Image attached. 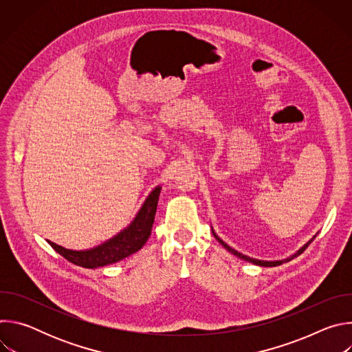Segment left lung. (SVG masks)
Here are the masks:
<instances>
[{"label":"left lung","mask_w":352,"mask_h":352,"mask_svg":"<svg viewBox=\"0 0 352 352\" xmlns=\"http://www.w3.org/2000/svg\"><path fill=\"white\" fill-rule=\"evenodd\" d=\"M213 234H214V231H213ZM214 236H216V239L228 250V252H231L232 255H235V256H238V258H241V259H243V261H246V262H250V263H254V265H258V266H265V267H273V266H278V265H281V263H284V262H288V261H291L292 258H295V256H298V255H300L304 252V250L308 248V245L309 243H307L305 246H302L300 248L298 252L294 255V256H291V258H288V259H285V261H276V262H266V261H258V259H254V258H249V256H246V255H242V254H239L238 250H235V249H232L230 245H227L223 239H220L216 234H214Z\"/></svg>","instance_id":"8db88e82"}]
</instances>
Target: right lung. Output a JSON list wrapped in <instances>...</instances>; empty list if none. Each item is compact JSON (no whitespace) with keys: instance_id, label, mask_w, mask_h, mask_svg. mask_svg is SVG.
I'll return each mask as SVG.
<instances>
[{"instance_id":"right-lung-1","label":"right lung","mask_w":352,"mask_h":352,"mask_svg":"<svg viewBox=\"0 0 352 352\" xmlns=\"http://www.w3.org/2000/svg\"><path fill=\"white\" fill-rule=\"evenodd\" d=\"M160 190V186L155 188L152 193L147 196L146 202L143 204L138 216L129 224V227H126L118 235H116L114 238L109 239L102 245L87 250H72L65 249L52 241L47 242L53 246L56 252L64 256L68 262L80 267L94 269L120 262L128 258L129 255L138 252V250L146 243L150 234H152Z\"/></svg>"}]
</instances>
